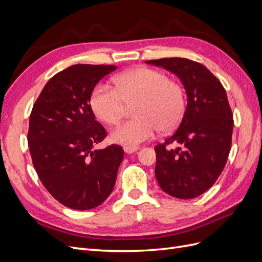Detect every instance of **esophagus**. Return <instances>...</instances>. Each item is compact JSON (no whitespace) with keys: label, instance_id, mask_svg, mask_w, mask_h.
Segmentation results:
<instances>
[{"label":"esophagus","instance_id":"obj_1","mask_svg":"<svg viewBox=\"0 0 262 262\" xmlns=\"http://www.w3.org/2000/svg\"><path fill=\"white\" fill-rule=\"evenodd\" d=\"M139 148H140L139 146H129V145H125V146L123 147L124 152H125L126 154H132V153H134V152H137V150H138Z\"/></svg>","mask_w":262,"mask_h":262}]
</instances>
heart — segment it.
I'll list each match as a JSON object with an SVG mask.
<instances>
[{
    "label": "heart",
    "mask_w": 262,
    "mask_h": 262,
    "mask_svg": "<svg viewBox=\"0 0 262 262\" xmlns=\"http://www.w3.org/2000/svg\"><path fill=\"white\" fill-rule=\"evenodd\" d=\"M116 87L98 84L91 105L94 114L107 124H117L123 117L126 104H133L136 118L112 132L116 143L133 146L152 139L160 130L169 131L180 123L186 109L182 86L162 71L137 68L118 75Z\"/></svg>",
    "instance_id": "heart-1"
}]
</instances>
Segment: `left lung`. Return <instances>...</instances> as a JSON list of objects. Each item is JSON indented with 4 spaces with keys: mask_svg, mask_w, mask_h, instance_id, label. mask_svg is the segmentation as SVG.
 I'll return each instance as SVG.
<instances>
[{
    "mask_svg": "<svg viewBox=\"0 0 262 262\" xmlns=\"http://www.w3.org/2000/svg\"><path fill=\"white\" fill-rule=\"evenodd\" d=\"M146 62L176 74L188 97L178 129L155 146L156 180L166 193L193 199L214 185L231 150L234 120L225 89L199 62L185 58ZM171 143L180 147L169 149Z\"/></svg>",
    "mask_w": 262,
    "mask_h": 262,
    "instance_id": "8db88e82",
    "label": "left lung"
}]
</instances>
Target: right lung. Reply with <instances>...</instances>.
Here are the masks:
<instances>
[{
	"label": "right lung",
	"instance_id": "add662e5",
	"mask_svg": "<svg viewBox=\"0 0 262 262\" xmlns=\"http://www.w3.org/2000/svg\"><path fill=\"white\" fill-rule=\"evenodd\" d=\"M116 66L75 64L52 76L34 104L27 134L38 177L61 204L98 207L112 193L123 148L94 149L107 137L91 107L95 86Z\"/></svg>",
	"mask_w": 262,
	"mask_h": 262
}]
</instances>
